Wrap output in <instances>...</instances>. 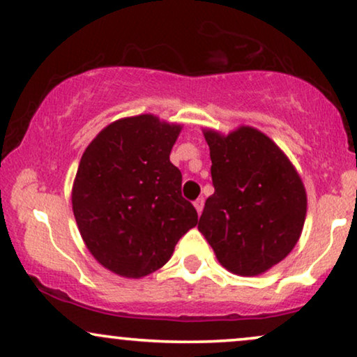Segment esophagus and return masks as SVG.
<instances>
[{"instance_id":"1","label":"esophagus","mask_w":357,"mask_h":357,"mask_svg":"<svg viewBox=\"0 0 357 357\" xmlns=\"http://www.w3.org/2000/svg\"><path fill=\"white\" fill-rule=\"evenodd\" d=\"M194 207H196L197 214H201L202 209H204V199H202V197H199V199L194 201Z\"/></svg>"}]
</instances>
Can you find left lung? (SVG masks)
Here are the masks:
<instances>
[{"mask_svg":"<svg viewBox=\"0 0 357 357\" xmlns=\"http://www.w3.org/2000/svg\"><path fill=\"white\" fill-rule=\"evenodd\" d=\"M214 194L199 219L219 264L241 277L265 273L293 250L303 231L306 191L298 171L267 135L242 125L204 128Z\"/></svg>","mask_w":357,"mask_h":357,"instance_id":"left-lung-1","label":"left lung"}]
</instances>
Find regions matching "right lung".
Returning <instances> with one entry per match:
<instances>
[{
  "label": "right lung",
  "instance_id": "obj_1",
  "mask_svg": "<svg viewBox=\"0 0 357 357\" xmlns=\"http://www.w3.org/2000/svg\"><path fill=\"white\" fill-rule=\"evenodd\" d=\"M183 125L143 114L107 125L85 148L72 186V211L85 245L102 267L146 277L173 255L197 224L169 161Z\"/></svg>",
  "mask_w": 357,
  "mask_h": 357
}]
</instances>
